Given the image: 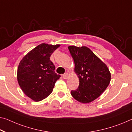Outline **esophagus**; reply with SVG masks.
I'll use <instances>...</instances> for the list:
<instances>
[{
    "label": "esophagus",
    "instance_id": "esophagus-1",
    "mask_svg": "<svg viewBox=\"0 0 132 132\" xmlns=\"http://www.w3.org/2000/svg\"><path fill=\"white\" fill-rule=\"evenodd\" d=\"M68 74L67 72L65 73V74H64L63 75H62V77H63L64 79H65V80H66V79L68 78Z\"/></svg>",
    "mask_w": 132,
    "mask_h": 132
}]
</instances>
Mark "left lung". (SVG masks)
I'll return each instance as SVG.
<instances>
[{"label": "left lung", "instance_id": "left-lung-1", "mask_svg": "<svg viewBox=\"0 0 132 132\" xmlns=\"http://www.w3.org/2000/svg\"><path fill=\"white\" fill-rule=\"evenodd\" d=\"M75 64L74 71L79 78V86L71 92L72 96L80 103L96 100L104 92L110 82L109 68L100 58L86 46H68Z\"/></svg>", "mask_w": 132, "mask_h": 132}]
</instances>
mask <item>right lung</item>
<instances>
[{
  "instance_id": "1",
  "label": "right lung",
  "mask_w": 132,
  "mask_h": 132,
  "mask_svg": "<svg viewBox=\"0 0 132 132\" xmlns=\"http://www.w3.org/2000/svg\"><path fill=\"white\" fill-rule=\"evenodd\" d=\"M60 45L41 44L26 55L19 64L17 79L22 90L35 101L45 98L52 93L60 75L55 72L50 60L51 54Z\"/></svg>"
}]
</instances>
